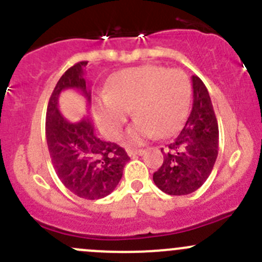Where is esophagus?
<instances>
[{"label":"esophagus","mask_w":262,"mask_h":262,"mask_svg":"<svg viewBox=\"0 0 262 262\" xmlns=\"http://www.w3.org/2000/svg\"><path fill=\"white\" fill-rule=\"evenodd\" d=\"M146 150L144 149H128V156L129 157H134V156H142L144 155Z\"/></svg>","instance_id":"1"}]
</instances>
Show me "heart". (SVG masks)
<instances>
[{
  "label": "heart",
  "mask_w": 262,
  "mask_h": 262,
  "mask_svg": "<svg viewBox=\"0 0 262 262\" xmlns=\"http://www.w3.org/2000/svg\"><path fill=\"white\" fill-rule=\"evenodd\" d=\"M190 82L184 71L142 66L121 71L109 94L97 102V120L109 138H118L130 110L139 118L128 132L130 143L178 130L187 115Z\"/></svg>",
  "instance_id": "obj_1"
}]
</instances>
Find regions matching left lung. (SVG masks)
Masks as SVG:
<instances>
[{
    "mask_svg": "<svg viewBox=\"0 0 262 262\" xmlns=\"http://www.w3.org/2000/svg\"><path fill=\"white\" fill-rule=\"evenodd\" d=\"M192 107L175 141L165 148L162 166L153 181L168 195H187L199 189L212 172L218 156V121L209 92L198 76H192Z\"/></svg>",
    "mask_w": 262,
    "mask_h": 262,
    "instance_id": "1",
    "label": "left lung"
}]
</instances>
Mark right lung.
<instances>
[{
    "label": "right lung",
    "mask_w": 262,
    "mask_h": 262,
    "mask_svg": "<svg viewBox=\"0 0 262 262\" xmlns=\"http://www.w3.org/2000/svg\"><path fill=\"white\" fill-rule=\"evenodd\" d=\"M86 64L76 63L55 84L47 109L46 136L53 167L63 185L82 199L96 200L114 191L130 158L124 148L97 138L90 119L71 123L58 110V97L66 89L80 90L90 104L82 70Z\"/></svg>",
    "instance_id": "right-lung-1"
}]
</instances>
